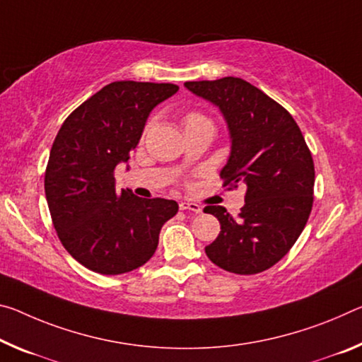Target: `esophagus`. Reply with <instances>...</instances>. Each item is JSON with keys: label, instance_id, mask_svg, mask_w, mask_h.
I'll return each instance as SVG.
<instances>
[{"label": "esophagus", "instance_id": "obj_1", "mask_svg": "<svg viewBox=\"0 0 362 362\" xmlns=\"http://www.w3.org/2000/svg\"><path fill=\"white\" fill-rule=\"evenodd\" d=\"M179 208H180L182 211H190V212H194V214H199V212L203 211V209H202V206L197 204V203H192V202H180Z\"/></svg>", "mask_w": 362, "mask_h": 362}]
</instances>
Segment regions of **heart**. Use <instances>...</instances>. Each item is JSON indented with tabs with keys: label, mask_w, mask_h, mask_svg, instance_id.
I'll return each mask as SVG.
<instances>
[{
	"label": "heart",
	"mask_w": 362,
	"mask_h": 362,
	"mask_svg": "<svg viewBox=\"0 0 362 362\" xmlns=\"http://www.w3.org/2000/svg\"><path fill=\"white\" fill-rule=\"evenodd\" d=\"M202 119H206V117L202 116V114H199V112H188L187 116H185V119H183V124L193 122V120H202Z\"/></svg>",
	"instance_id": "obj_1"
}]
</instances>
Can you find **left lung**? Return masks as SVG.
I'll return each mask as SVG.
<instances>
[{"mask_svg": "<svg viewBox=\"0 0 362 362\" xmlns=\"http://www.w3.org/2000/svg\"><path fill=\"white\" fill-rule=\"evenodd\" d=\"M192 93L221 109L232 150L221 170L223 187L243 185L238 217L206 206L221 232L206 246L209 259L227 272L251 275L271 269L305 228L314 202V160L300 127L277 101L238 77L185 82Z\"/></svg>", "mask_w": 362, "mask_h": 362, "instance_id": "left-lung-1", "label": "left lung"}]
</instances>
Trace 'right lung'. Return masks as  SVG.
Wrapping results in <instances>:
<instances>
[{
    "mask_svg": "<svg viewBox=\"0 0 362 362\" xmlns=\"http://www.w3.org/2000/svg\"><path fill=\"white\" fill-rule=\"evenodd\" d=\"M174 83L120 80L90 96L57 132L45 193L57 237L90 271L117 275L154 255L160 227L174 217V199L116 190L114 169L139 145L151 109L177 93Z\"/></svg>",
    "mask_w": 362,
    "mask_h": 362,
    "instance_id": "right-lung-1",
    "label": "right lung"
}]
</instances>
